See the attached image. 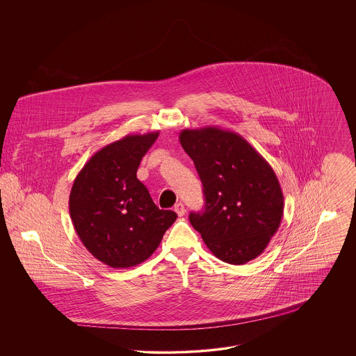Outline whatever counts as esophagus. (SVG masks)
Returning a JSON list of instances; mask_svg holds the SVG:
<instances>
[{
    "label": "esophagus",
    "mask_w": 356,
    "mask_h": 356,
    "mask_svg": "<svg viewBox=\"0 0 356 356\" xmlns=\"http://www.w3.org/2000/svg\"><path fill=\"white\" fill-rule=\"evenodd\" d=\"M175 212H176L180 218H181V216H184V215H186V207H184V204H176V205H175Z\"/></svg>",
    "instance_id": "34e87169"
}]
</instances>
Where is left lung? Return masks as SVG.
I'll use <instances>...</instances> for the list:
<instances>
[{
	"mask_svg": "<svg viewBox=\"0 0 356 356\" xmlns=\"http://www.w3.org/2000/svg\"><path fill=\"white\" fill-rule=\"evenodd\" d=\"M180 143L203 183L204 211L189 221L209 251L229 264H245L280 227L284 197L266 159L241 136L218 127L184 129Z\"/></svg>",
	"mask_w": 356,
	"mask_h": 356,
	"instance_id": "1",
	"label": "left lung"
}]
</instances>
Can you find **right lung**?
<instances>
[{"instance_id": "obj_1", "label": "right lung", "mask_w": 356, "mask_h": 356, "mask_svg": "<svg viewBox=\"0 0 356 356\" xmlns=\"http://www.w3.org/2000/svg\"><path fill=\"white\" fill-rule=\"evenodd\" d=\"M159 132L128 135L95 153L80 170L69 196V213L85 248L112 268L145 261L175 222L159 209L136 176Z\"/></svg>"}]
</instances>
